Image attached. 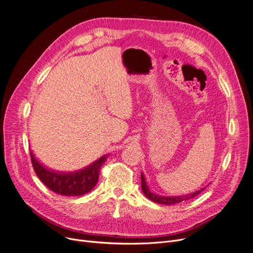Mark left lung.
Returning a JSON list of instances; mask_svg holds the SVG:
<instances>
[{
    "instance_id": "8db88e82",
    "label": "left lung",
    "mask_w": 253,
    "mask_h": 253,
    "mask_svg": "<svg viewBox=\"0 0 253 253\" xmlns=\"http://www.w3.org/2000/svg\"><path fill=\"white\" fill-rule=\"evenodd\" d=\"M141 187H142V191L145 194V196L148 198L152 200L153 202H156V203H159V204H166V205H171V204H175V203H180L182 201H185V200H189L193 197L197 196L200 192H202L204 190L201 189L195 193H192V194H189V195H185V196H177V197H169V196H158L156 194H154V193H152L149 188H148L147 186V183L145 181V176L143 173H141Z\"/></svg>"
}]
</instances>
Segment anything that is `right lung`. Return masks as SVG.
I'll list each match as a JSON object with an SVG mask.
<instances>
[{"instance_id": "obj_1", "label": "right lung", "mask_w": 253, "mask_h": 253, "mask_svg": "<svg viewBox=\"0 0 253 253\" xmlns=\"http://www.w3.org/2000/svg\"><path fill=\"white\" fill-rule=\"evenodd\" d=\"M31 158L39 179L51 191L63 196H81L90 192L96 186L100 169L103 163L106 161V155H104L82 170L56 172L42 167L32 152Z\"/></svg>"}]
</instances>
